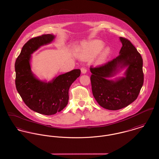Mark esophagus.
<instances>
[{
    "instance_id": "1",
    "label": "esophagus",
    "mask_w": 159,
    "mask_h": 159,
    "mask_svg": "<svg viewBox=\"0 0 159 159\" xmlns=\"http://www.w3.org/2000/svg\"><path fill=\"white\" fill-rule=\"evenodd\" d=\"M81 70L82 74H85L87 73V69L85 67H82L81 69Z\"/></svg>"
}]
</instances>
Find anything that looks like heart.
I'll return each instance as SVG.
<instances>
[{"mask_svg": "<svg viewBox=\"0 0 159 159\" xmlns=\"http://www.w3.org/2000/svg\"><path fill=\"white\" fill-rule=\"evenodd\" d=\"M104 47V43L100 41H94L93 42L85 44L81 46L79 48V54L81 57H91L96 55L98 52L102 50ZM109 54V50L108 48H105L102 51L99 56L98 61L103 62L108 57Z\"/></svg>", "mask_w": 159, "mask_h": 159, "instance_id": "1", "label": "heart"}]
</instances>
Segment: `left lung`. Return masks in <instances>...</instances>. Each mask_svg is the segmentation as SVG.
Segmentation results:
<instances>
[{
	"mask_svg": "<svg viewBox=\"0 0 159 159\" xmlns=\"http://www.w3.org/2000/svg\"><path fill=\"white\" fill-rule=\"evenodd\" d=\"M122 47L116 59L99 67L90 68L92 92L100 107L118 110L136 100L143 83V60L141 54L128 39L120 37ZM126 68L124 77H113Z\"/></svg>",
	"mask_w": 159,
	"mask_h": 159,
	"instance_id": "8db88e82",
	"label": "left lung"
}]
</instances>
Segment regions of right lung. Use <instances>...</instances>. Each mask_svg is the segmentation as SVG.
<instances>
[{
    "label": "right lung",
    "instance_id": "right-lung-1",
    "mask_svg": "<svg viewBox=\"0 0 159 159\" xmlns=\"http://www.w3.org/2000/svg\"><path fill=\"white\" fill-rule=\"evenodd\" d=\"M55 38V35L47 34L30 39L23 47L15 63L17 92L29 108L46 116L55 114L66 107L69 89L81 74L80 69H74L47 82L32 72V54Z\"/></svg>",
    "mask_w": 159,
    "mask_h": 159
}]
</instances>
